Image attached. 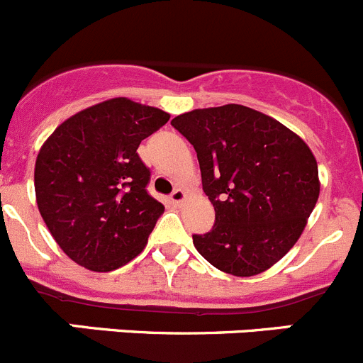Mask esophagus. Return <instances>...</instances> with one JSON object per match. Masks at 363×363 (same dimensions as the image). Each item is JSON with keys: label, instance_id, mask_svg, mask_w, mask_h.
I'll list each match as a JSON object with an SVG mask.
<instances>
[{"label": "esophagus", "instance_id": "esophagus-1", "mask_svg": "<svg viewBox=\"0 0 363 363\" xmlns=\"http://www.w3.org/2000/svg\"><path fill=\"white\" fill-rule=\"evenodd\" d=\"M185 199H187V192H185L184 189H176V191L171 194V203L176 206L184 205Z\"/></svg>", "mask_w": 363, "mask_h": 363}]
</instances>
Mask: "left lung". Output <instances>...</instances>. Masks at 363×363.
Returning a JSON list of instances; mask_svg holds the SVG:
<instances>
[{"instance_id":"1","label":"left lung","mask_w":363,"mask_h":363,"mask_svg":"<svg viewBox=\"0 0 363 363\" xmlns=\"http://www.w3.org/2000/svg\"><path fill=\"white\" fill-rule=\"evenodd\" d=\"M198 153L216 224L192 235L213 267L255 276L298 242L319 198L317 160L279 121L244 105L198 108L171 121Z\"/></svg>"}]
</instances>
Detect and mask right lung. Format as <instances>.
<instances>
[{
  "instance_id": "add662e5",
  "label": "right lung",
  "mask_w": 363,
  "mask_h": 363,
  "mask_svg": "<svg viewBox=\"0 0 363 363\" xmlns=\"http://www.w3.org/2000/svg\"><path fill=\"white\" fill-rule=\"evenodd\" d=\"M169 117L128 98L106 99L65 119L43 144L37 206L72 262L108 272L146 247L164 205L147 194L151 174L137 147Z\"/></svg>"
}]
</instances>
